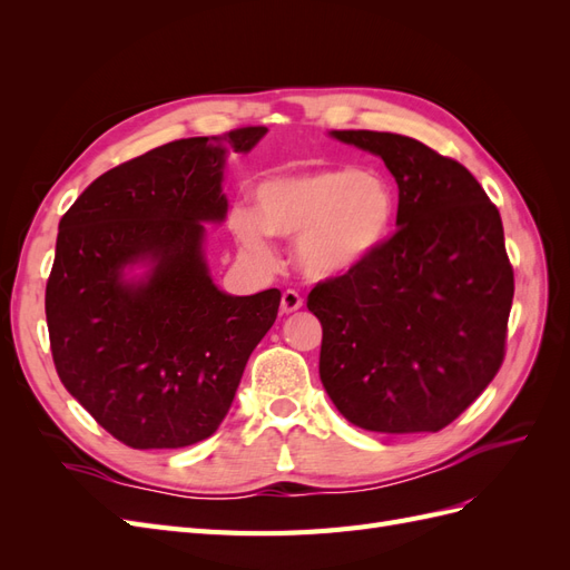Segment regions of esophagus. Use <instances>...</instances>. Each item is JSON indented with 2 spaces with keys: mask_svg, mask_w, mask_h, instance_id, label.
<instances>
[{
  "mask_svg": "<svg viewBox=\"0 0 570 570\" xmlns=\"http://www.w3.org/2000/svg\"><path fill=\"white\" fill-rule=\"evenodd\" d=\"M302 304H304V299L299 297V292H295V289H285L283 292V297H281V312L283 314L297 312V308H302Z\"/></svg>",
  "mask_w": 570,
  "mask_h": 570,
  "instance_id": "1",
  "label": "esophagus"
}]
</instances>
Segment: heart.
I'll return each instance as SVG.
<instances>
[{
    "instance_id": "1",
    "label": "heart",
    "mask_w": 570,
    "mask_h": 570,
    "mask_svg": "<svg viewBox=\"0 0 570 570\" xmlns=\"http://www.w3.org/2000/svg\"><path fill=\"white\" fill-rule=\"evenodd\" d=\"M254 204L235 206L228 226L252 258L273 262L271 235L295 240V264L314 281L364 266L385 245L396 218L392 185L354 166L278 176L254 189Z\"/></svg>"
}]
</instances>
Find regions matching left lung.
Here are the masks:
<instances>
[{"mask_svg":"<svg viewBox=\"0 0 570 570\" xmlns=\"http://www.w3.org/2000/svg\"><path fill=\"white\" fill-rule=\"evenodd\" d=\"M381 157L400 187L396 230L364 266L316 285L321 383L373 433H438L504 361L513 268L485 189L406 135L331 130Z\"/></svg>","mask_w":570,"mask_h":570,"instance_id":"left-lung-1","label":"left lung"}]
</instances>
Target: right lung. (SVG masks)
Listing matches in <instances>:
<instances>
[{"instance_id": "obj_1", "label": "right lung", "mask_w": 570, "mask_h": 570, "mask_svg": "<svg viewBox=\"0 0 570 570\" xmlns=\"http://www.w3.org/2000/svg\"><path fill=\"white\" fill-rule=\"evenodd\" d=\"M264 135L151 149L85 187L59 223L45 295L51 356L63 387L132 450L212 438L278 316L281 289L228 295L204 256V223L228 214V154Z\"/></svg>"}]
</instances>
